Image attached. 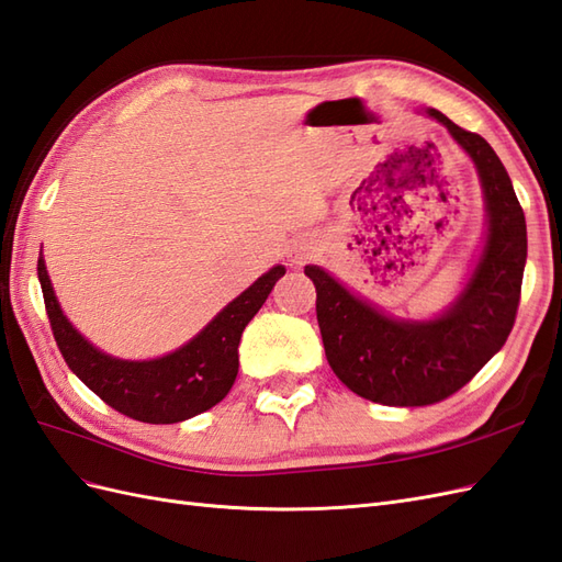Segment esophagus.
Instances as JSON below:
<instances>
[{
    "label": "esophagus",
    "mask_w": 562,
    "mask_h": 562,
    "mask_svg": "<svg viewBox=\"0 0 562 562\" xmlns=\"http://www.w3.org/2000/svg\"><path fill=\"white\" fill-rule=\"evenodd\" d=\"M306 258H308V249H306V247H299V249H294V261H296V263L306 261Z\"/></svg>",
    "instance_id": "1"
}]
</instances>
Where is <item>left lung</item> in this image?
<instances>
[{
    "instance_id": "obj_1",
    "label": "left lung",
    "mask_w": 562,
    "mask_h": 562,
    "mask_svg": "<svg viewBox=\"0 0 562 562\" xmlns=\"http://www.w3.org/2000/svg\"><path fill=\"white\" fill-rule=\"evenodd\" d=\"M427 113L449 127L482 178L488 235L465 292L437 321L401 323L349 294L323 268L304 270L315 284L329 368L353 394L382 406H431L463 390L506 344L522 292L527 225L506 168L484 137L437 109Z\"/></svg>"
}]
</instances>
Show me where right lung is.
Here are the masks:
<instances>
[{
    "instance_id": "1",
    "label": "right lung",
    "mask_w": 562,
    "mask_h": 562,
    "mask_svg": "<svg viewBox=\"0 0 562 562\" xmlns=\"http://www.w3.org/2000/svg\"><path fill=\"white\" fill-rule=\"evenodd\" d=\"M282 276V266L268 270L176 353L133 363L97 351L76 333L56 304L45 261L42 256L37 258L47 318L66 366L106 406L149 425H172L194 418L227 396L237 378V347L244 327L266 304L270 290Z\"/></svg>"
}]
</instances>
